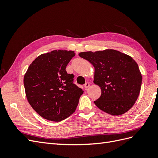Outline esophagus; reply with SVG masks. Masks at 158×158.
I'll return each instance as SVG.
<instances>
[{"instance_id": "1", "label": "esophagus", "mask_w": 158, "mask_h": 158, "mask_svg": "<svg viewBox=\"0 0 158 158\" xmlns=\"http://www.w3.org/2000/svg\"><path fill=\"white\" fill-rule=\"evenodd\" d=\"M89 85H90L89 83V82H86V83H85V84H84V88H88L89 87Z\"/></svg>"}]
</instances>
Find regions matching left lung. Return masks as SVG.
Segmentation results:
<instances>
[{"label":"left lung","instance_id":"8db88e82","mask_svg":"<svg viewBox=\"0 0 158 158\" xmlns=\"http://www.w3.org/2000/svg\"><path fill=\"white\" fill-rule=\"evenodd\" d=\"M78 55L94 67V83L102 90L95 106L117 116L132 107L140 92L142 76L131 56L114 49L81 52Z\"/></svg>","mask_w":158,"mask_h":158}]
</instances>
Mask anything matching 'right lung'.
I'll use <instances>...</instances> for the list:
<instances>
[{
  "mask_svg": "<svg viewBox=\"0 0 158 158\" xmlns=\"http://www.w3.org/2000/svg\"><path fill=\"white\" fill-rule=\"evenodd\" d=\"M73 51L55 50L33 60L23 77L25 92L31 107L47 120L59 122L73 114L83 90L73 84L74 75L66 67Z\"/></svg>",
  "mask_w": 158,
  "mask_h": 158,
  "instance_id": "obj_1",
  "label": "right lung"
}]
</instances>
